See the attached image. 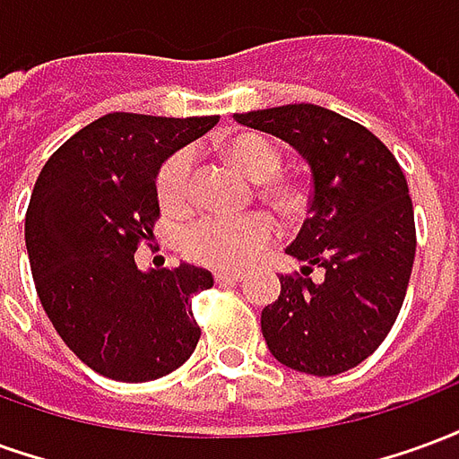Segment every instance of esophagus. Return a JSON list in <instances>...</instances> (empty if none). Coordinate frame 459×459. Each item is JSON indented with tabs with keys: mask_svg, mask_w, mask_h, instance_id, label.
<instances>
[{
	"mask_svg": "<svg viewBox=\"0 0 459 459\" xmlns=\"http://www.w3.org/2000/svg\"><path fill=\"white\" fill-rule=\"evenodd\" d=\"M213 278H216L219 285H223V282H240V280H243V273H236V270H216Z\"/></svg>",
	"mask_w": 459,
	"mask_h": 459,
	"instance_id": "obj_1",
	"label": "esophagus"
}]
</instances>
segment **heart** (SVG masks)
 Instances as JSON below:
<instances>
[{"label":"heart","mask_w":459,"mask_h":459,"mask_svg":"<svg viewBox=\"0 0 459 459\" xmlns=\"http://www.w3.org/2000/svg\"><path fill=\"white\" fill-rule=\"evenodd\" d=\"M226 157L246 177L255 181L270 179L280 167V152L260 134H238L226 144ZM273 206L292 213L302 206V189L292 181H270L265 186ZM157 196L167 211H184L191 201V154L186 150L171 154L157 174ZM275 226L265 213L223 216L211 213L191 223L184 233V253L196 263L213 268H236L248 263L270 238Z\"/></svg>","instance_id":"obj_1"}]
</instances>
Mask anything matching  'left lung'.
I'll return each mask as SVG.
<instances>
[{"label":"left lung","mask_w":459,"mask_h":459,"mask_svg":"<svg viewBox=\"0 0 459 459\" xmlns=\"http://www.w3.org/2000/svg\"><path fill=\"white\" fill-rule=\"evenodd\" d=\"M302 154L312 171L307 219L288 255L301 275H280L263 309L270 354L288 368L337 376L374 354L403 305L415 258L413 201L391 150L364 125L312 103L236 113ZM325 268L312 283L311 265Z\"/></svg>","instance_id":"obj_1"}]
</instances>
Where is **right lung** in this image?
<instances>
[{
  "label": "right lung",
  "instance_id": "obj_1",
  "mask_svg": "<svg viewBox=\"0 0 459 459\" xmlns=\"http://www.w3.org/2000/svg\"><path fill=\"white\" fill-rule=\"evenodd\" d=\"M219 122L110 113L48 157L26 209V250L51 325L83 364L125 384L179 368L199 344L191 298L209 270L142 273L134 250L154 238L161 161Z\"/></svg>",
  "mask_w": 459,
  "mask_h": 459
}]
</instances>
